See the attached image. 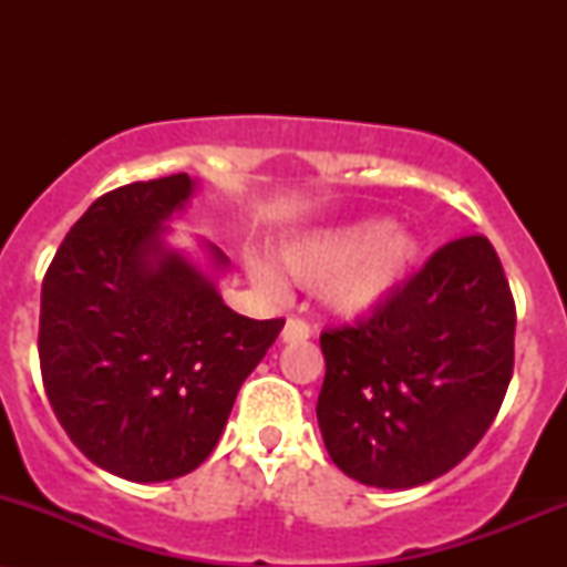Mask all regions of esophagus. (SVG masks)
<instances>
[{
  "label": "esophagus",
  "instance_id": "34e87169",
  "mask_svg": "<svg viewBox=\"0 0 567 567\" xmlns=\"http://www.w3.org/2000/svg\"><path fill=\"white\" fill-rule=\"evenodd\" d=\"M309 336H311V328L303 320H298V317H290V320L285 322V328H282V341L285 343L306 341Z\"/></svg>",
  "mask_w": 567,
  "mask_h": 567
}]
</instances>
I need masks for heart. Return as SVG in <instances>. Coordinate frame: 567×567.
Wrapping results in <instances>:
<instances>
[{"label":"heart","mask_w":567,"mask_h":567,"mask_svg":"<svg viewBox=\"0 0 567 567\" xmlns=\"http://www.w3.org/2000/svg\"><path fill=\"white\" fill-rule=\"evenodd\" d=\"M415 256L419 245L408 231L365 218L296 239L277 252V261L298 285H320L322 301L338 315L360 317L392 296ZM247 269L258 288L282 290V279L261 258H250Z\"/></svg>","instance_id":"obj_1"}]
</instances>
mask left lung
Masks as SVG:
<instances>
[{"label":"left lung","mask_w":567,"mask_h":567,"mask_svg":"<svg viewBox=\"0 0 567 567\" xmlns=\"http://www.w3.org/2000/svg\"><path fill=\"white\" fill-rule=\"evenodd\" d=\"M514 298L491 239H451L354 324L324 328V447L351 480L415 487L472 453L514 370Z\"/></svg>","instance_id":"obj_1"}]
</instances>
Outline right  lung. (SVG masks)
I'll return each instance as SVG.
<instances>
[{"label":"right lung","mask_w":567,"mask_h":567,"mask_svg":"<svg viewBox=\"0 0 567 567\" xmlns=\"http://www.w3.org/2000/svg\"><path fill=\"white\" fill-rule=\"evenodd\" d=\"M192 192L194 181L175 173L97 197L42 282L50 405L95 466L133 483L197 470L285 324L231 311L210 277L162 243Z\"/></svg>","instance_id":"add662e5"}]
</instances>
